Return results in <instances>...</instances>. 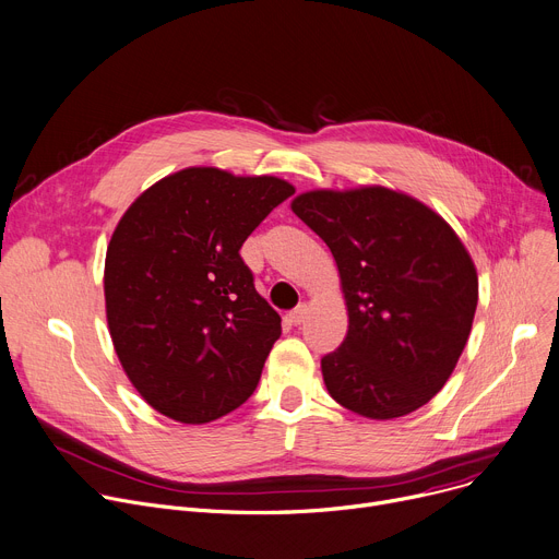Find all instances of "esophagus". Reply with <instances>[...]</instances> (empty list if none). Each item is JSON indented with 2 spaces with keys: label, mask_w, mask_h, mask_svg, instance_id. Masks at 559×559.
<instances>
[{
  "label": "esophagus",
  "mask_w": 559,
  "mask_h": 559,
  "mask_svg": "<svg viewBox=\"0 0 559 559\" xmlns=\"http://www.w3.org/2000/svg\"><path fill=\"white\" fill-rule=\"evenodd\" d=\"M306 314H308V306L304 304V306H296L289 314H287V321L292 323V325H301L304 321H306Z\"/></svg>",
  "instance_id": "34e87169"
}]
</instances>
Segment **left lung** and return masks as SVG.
<instances>
[{"label":"left lung","mask_w":559,"mask_h":559,"mask_svg":"<svg viewBox=\"0 0 559 559\" xmlns=\"http://www.w3.org/2000/svg\"><path fill=\"white\" fill-rule=\"evenodd\" d=\"M292 211L330 247L348 306L346 340L321 359L328 393L373 420L416 412L450 380L472 330L478 278L463 242L382 186L310 191Z\"/></svg>","instance_id":"8db88e82"}]
</instances>
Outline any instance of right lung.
I'll return each mask as SVG.
<instances>
[{
  "instance_id": "right-lung-1",
  "label": "right lung",
  "mask_w": 559,
  "mask_h": 559,
  "mask_svg": "<svg viewBox=\"0 0 559 559\" xmlns=\"http://www.w3.org/2000/svg\"><path fill=\"white\" fill-rule=\"evenodd\" d=\"M294 186L186 168L121 217L105 255L107 325L121 366L159 414L202 425L258 386L281 317L253 287L242 242Z\"/></svg>"
}]
</instances>
